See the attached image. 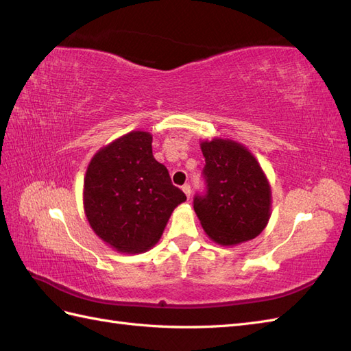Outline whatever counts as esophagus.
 I'll return each mask as SVG.
<instances>
[{
  "label": "esophagus",
  "mask_w": 351,
  "mask_h": 351,
  "mask_svg": "<svg viewBox=\"0 0 351 351\" xmlns=\"http://www.w3.org/2000/svg\"><path fill=\"white\" fill-rule=\"evenodd\" d=\"M182 190H183L184 195H186L187 199H189V197H190V186H189V184H184V186L182 187Z\"/></svg>",
  "instance_id": "obj_1"
}]
</instances>
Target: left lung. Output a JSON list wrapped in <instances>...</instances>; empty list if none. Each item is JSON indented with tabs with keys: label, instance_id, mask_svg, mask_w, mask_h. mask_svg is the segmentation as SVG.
Masks as SVG:
<instances>
[{
	"label": "left lung",
	"instance_id": "8db88e82",
	"mask_svg": "<svg viewBox=\"0 0 351 351\" xmlns=\"http://www.w3.org/2000/svg\"><path fill=\"white\" fill-rule=\"evenodd\" d=\"M208 193L193 208L206 236L219 246H237L268 226L272 192L254 155L240 142L214 137L200 142Z\"/></svg>",
	"mask_w": 351,
	"mask_h": 351
}]
</instances>
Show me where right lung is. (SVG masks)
<instances>
[{"instance_id":"right-lung-1","label":"right lung","mask_w":351,"mask_h":351,"mask_svg":"<svg viewBox=\"0 0 351 351\" xmlns=\"http://www.w3.org/2000/svg\"><path fill=\"white\" fill-rule=\"evenodd\" d=\"M186 195L152 154V134L133 130L97 151L83 180V209L105 244L125 254L143 253L161 239Z\"/></svg>"}]
</instances>
